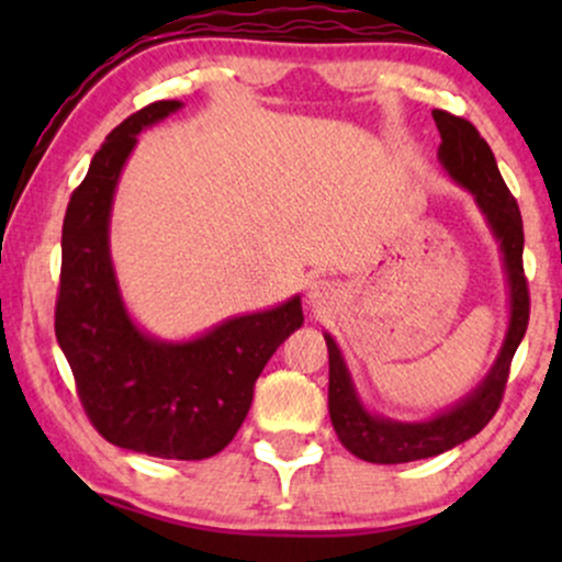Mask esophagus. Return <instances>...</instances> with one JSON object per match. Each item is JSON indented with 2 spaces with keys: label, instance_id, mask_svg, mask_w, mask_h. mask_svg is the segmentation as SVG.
Returning a JSON list of instances; mask_svg holds the SVG:
<instances>
[{
  "label": "esophagus",
  "instance_id": "1",
  "mask_svg": "<svg viewBox=\"0 0 562 562\" xmlns=\"http://www.w3.org/2000/svg\"><path fill=\"white\" fill-rule=\"evenodd\" d=\"M335 299H338V288H335L333 282L319 280V282H312V285H308L306 301H308V306H312V308L330 306Z\"/></svg>",
  "mask_w": 562,
  "mask_h": 562
}]
</instances>
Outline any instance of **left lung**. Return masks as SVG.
<instances>
[{"instance_id":"8db88e82","label":"left lung","mask_w":562,"mask_h":562,"mask_svg":"<svg viewBox=\"0 0 562 562\" xmlns=\"http://www.w3.org/2000/svg\"><path fill=\"white\" fill-rule=\"evenodd\" d=\"M434 121L441 134L438 160L449 173L451 182L465 187L475 198V205L486 218L488 229L496 237L505 263L507 295H509V322L505 340L496 353L492 370L475 385L468 396L436 417L420 423H402L391 417H380L370 412L359 398L351 372H348L344 353L333 335L325 333L327 353H330V391L327 406L330 420L340 443L353 457L375 465H398V462L425 460V457L443 454L457 443L468 441L486 428L494 412L499 409L502 393L509 375V362L518 351L528 327V285L524 274V218L518 203L509 195L502 179L492 147L481 137L479 128L470 121L451 115L447 111H434Z\"/></svg>"}]
</instances>
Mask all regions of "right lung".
<instances>
[{"mask_svg":"<svg viewBox=\"0 0 562 562\" xmlns=\"http://www.w3.org/2000/svg\"><path fill=\"white\" fill-rule=\"evenodd\" d=\"M182 108L160 100L102 142L63 222L55 335L83 412L105 441L164 460H205L235 438L272 353L303 325L301 295L224 319L190 340L145 333L121 299L111 259L115 187L137 134Z\"/></svg>","mask_w":562,"mask_h":562,"instance_id":"add662e5","label":"right lung"}]
</instances>
